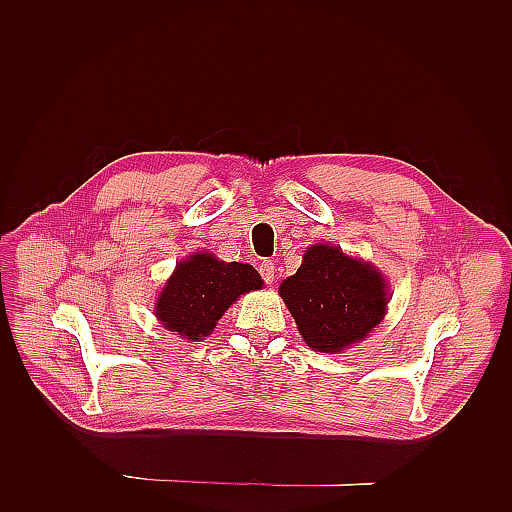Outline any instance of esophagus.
I'll return each mask as SVG.
<instances>
[{
	"label": "esophagus",
	"mask_w": 512,
	"mask_h": 512,
	"mask_svg": "<svg viewBox=\"0 0 512 512\" xmlns=\"http://www.w3.org/2000/svg\"><path fill=\"white\" fill-rule=\"evenodd\" d=\"M258 269H260L262 280H265L267 284H273V280H275V267H273V262H271V260H262Z\"/></svg>",
	"instance_id": "1"
}]
</instances>
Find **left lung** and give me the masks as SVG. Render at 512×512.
I'll use <instances>...</instances> for the list:
<instances>
[{"instance_id":"left-lung-1","label":"left lung","mask_w":512,"mask_h":512,"mask_svg":"<svg viewBox=\"0 0 512 512\" xmlns=\"http://www.w3.org/2000/svg\"><path fill=\"white\" fill-rule=\"evenodd\" d=\"M280 294L305 344L331 354L363 342L389 305L382 273L329 243L307 247L301 267L282 282Z\"/></svg>"}]
</instances>
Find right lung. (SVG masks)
<instances>
[{"label": "right lung", "instance_id": "obj_1", "mask_svg": "<svg viewBox=\"0 0 512 512\" xmlns=\"http://www.w3.org/2000/svg\"><path fill=\"white\" fill-rule=\"evenodd\" d=\"M262 277L252 265L226 262L209 252L181 260L156 301V318L166 331L190 342L207 337L241 294L260 290Z\"/></svg>", "mask_w": 512, "mask_h": 512}]
</instances>
